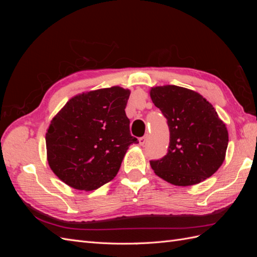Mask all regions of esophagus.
Instances as JSON below:
<instances>
[{
  "label": "esophagus",
  "mask_w": 257,
  "mask_h": 257,
  "mask_svg": "<svg viewBox=\"0 0 257 257\" xmlns=\"http://www.w3.org/2000/svg\"><path fill=\"white\" fill-rule=\"evenodd\" d=\"M146 142H147V136H143L139 138V145L141 146H144L146 144Z\"/></svg>",
  "instance_id": "obj_1"
}]
</instances>
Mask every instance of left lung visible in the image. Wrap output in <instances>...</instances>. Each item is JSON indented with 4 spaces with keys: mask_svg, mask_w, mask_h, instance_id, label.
<instances>
[{
    "mask_svg": "<svg viewBox=\"0 0 257 257\" xmlns=\"http://www.w3.org/2000/svg\"><path fill=\"white\" fill-rule=\"evenodd\" d=\"M150 96L170 133L167 154L150 161L155 175L178 186L211 177L223 164L228 145L226 125L213 106L199 93L178 85L151 88Z\"/></svg>",
    "mask_w": 257,
    "mask_h": 257,
    "instance_id": "8db88e82",
    "label": "left lung"
}]
</instances>
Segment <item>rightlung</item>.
Masks as SVG:
<instances>
[{"label":"right lung","mask_w":257,"mask_h":257,"mask_svg":"<svg viewBox=\"0 0 257 257\" xmlns=\"http://www.w3.org/2000/svg\"><path fill=\"white\" fill-rule=\"evenodd\" d=\"M131 91L111 87L72 97L53 116L46 133L47 160L60 180L93 191L118 174L130 145L125 107Z\"/></svg>","instance_id":"obj_1"}]
</instances>
